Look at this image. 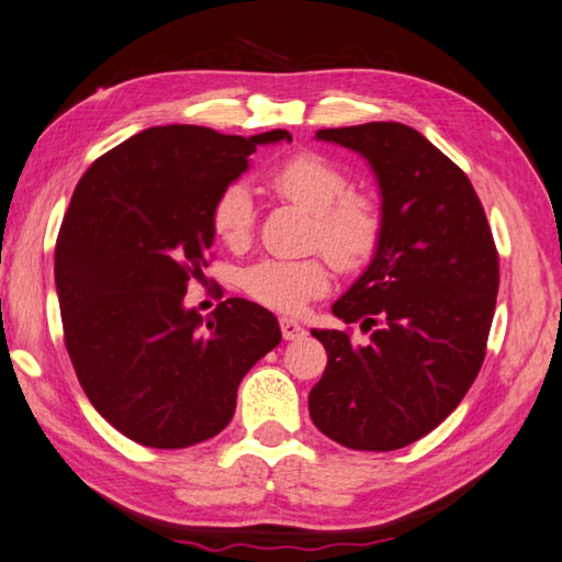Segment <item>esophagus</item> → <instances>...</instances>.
Here are the masks:
<instances>
[{
    "label": "esophagus",
    "mask_w": 562,
    "mask_h": 562,
    "mask_svg": "<svg viewBox=\"0 0 562 562\" xmlns=\"http://www.w3.org/2000/svg\"><path fill=\"white\" fill-rule=\"evenodd\" d=\"M281 335H283V340H301L305 330L299 323L291 321V317H281Z\"/></svg>",
    "instance_id": "34e87169"
}]
</instances>
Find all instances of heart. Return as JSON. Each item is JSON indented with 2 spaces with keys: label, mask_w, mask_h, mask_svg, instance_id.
I'll use <instances>...</instances> for the list:
<instances>
[{
  "label": "heart",
  "mask_w": 562,
  "mask_h": 562,
  "mask_svg": "<svg viewBox=\"0 0 562 562\" xmlns=\"http://www.w3.org/2000/svg\"><path fill=\"white\" fill-rule=\"evenodd\" d=\"M271 188L315 215L313 241L321 245L337 269L355 271L374 257L384 215L374 198L349 190V178L330 158L301 151L271 168ZM254 200L247 183H229L217 195L210 225L229 249L245 247L254 232ZM241 285L254 301L281 313L301 311L330 285V271L323 259H261L245 271Z\"/></svg>",
  "instance_id": "1"
}]
</instances>
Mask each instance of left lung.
<instances>
[{"instance_id": "1", "label": "left lung", "mask_w": 562, "mask_h": 562, "mask_svg": "<svg viewBox=\"0 0 562 562\" xmlns=\"http://www.w3.org/2000/svg\"><path fill=\"white\" fill-rule=\"evenodd\" d=\"M364 156L381 190L384 235L333 313L372 330H311L327 367L311 389L317 430L352 450H398L440 426L477 379L499 254L477 193L450 158L398 122L321 130Z\"/></svg>"}]
</instances>
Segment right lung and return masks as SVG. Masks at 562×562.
Returning a JSON list of instances; mask_svg holds the SVG:
<instances>
[{
    "label": "right lung",
    "instance_id": "obj_1",
    "mask_svg": "<svg viewBox=\"0 0 562 562\" xmlns=\"http://www.w3.org/2000/svg\"><path fill=\"white\" fill-rule=\"evenodd\" d=\"M207 126H151L100 156L56 241V291L70 362L100 416L146 448H190L235 416L237 386L281 342L277 317L227 299L203 323L183 295L205 279L222 188L259 144Z\"/></svg>",
    "mask_w": 562,
    "mask_h": 562
}]
</instances>
